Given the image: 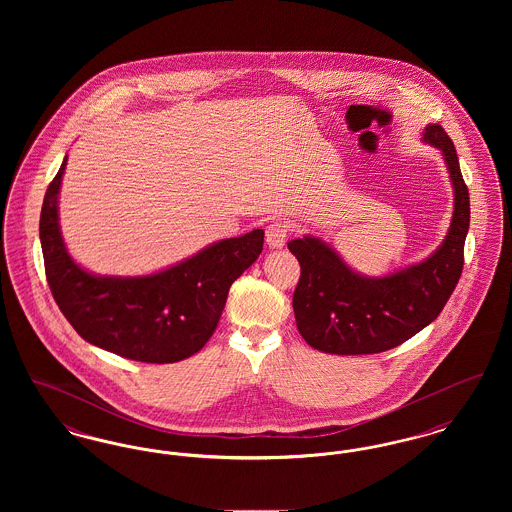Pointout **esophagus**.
I'll list each match as a JSON object with an SVG mask.
<instances>
[{
  "label": "esophagus",
  "mask_w": 512,
  "mask_h": 512,
  "mask_svg": "<svg viewBox=\"0 0 512 512\" xmlns=\"http://www.w3.org/2000/svg\"><path fill=\"white\" fill-rule=\"evenodd\" d=\"M290 234V226L284 220H274L267 226V244L268 247H284Z\"/></svg>",
  "instance_id": "1"
}]
</instances>
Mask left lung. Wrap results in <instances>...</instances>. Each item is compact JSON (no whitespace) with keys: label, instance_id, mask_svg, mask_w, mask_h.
<instances>
[{"label":"left lung","instance_id":"1","mask_svg":"<svg viewBox=\"0 0 512 512\" xmlns=\"http://www.w3.org/2000/svg\"><path fill=\"white\" fill-rule=\"evenodd\" d=\"M422 140L443 153L455 192L447 236L428 259L374 278L351 270L330 245L313 236L288 244L301 265L293 292L297 330L318 351L370 355L401 345L438 318L461 278L470 224L468 188L447 132L428 124Z\"/></svg>","mask_w":512,"mask_h":512}]
</instances>
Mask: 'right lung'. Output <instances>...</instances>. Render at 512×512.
Segmentation results:
<instances>
[{"instance_id": "obj_1", "label": "right lung", "mask_w": 512, "mask_h": 512, "mask_svg": "<svg viewBox=\"0 0 512 512\" xmlns=\"http://www.w3.org/2000/svg\"><path fill=\"white\" fill-rule=\"evenodd\" d=\"M67 155L49 184L40 242L49 290L80 338L124 359L176 363L192 357L219 324L228 290L263 251L265 232L220 240L147 276H98L76 265L59 230L57 197Z\"/></svg>"}]
</instances>
